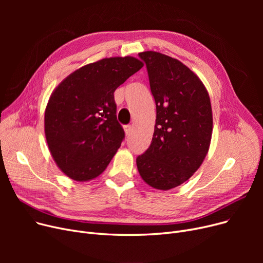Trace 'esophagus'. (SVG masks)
<instances>
[{
    "label": "esophagus",
    "instance_id": "34e87169",
    "mask_svg": "<svg viewBox=\"0 0 263 263\" xmlns=\"http://www.w3.org/2000/svg\"><path fill=\"white\" fill-rule=\"evenodd\" d=\"M124 132H126L127 136H129L132 132V127L131 126H124Z\"/></svg>",
    "mask_w": 263,
    "mask_h": 263
}]
</instances>
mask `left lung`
<instances>
[{
  "instance_id": "obj_1",
  "label": "left lung",
  "mask_w": 263,
  "mask_h": 263,
  "mask_svg": "<svg viewBox=\"0 0 263 263\" xmlns=\"http://www.w3.org/2000/svg\"><path fill=\"white\" fill-rule=\"evenodd\" d=\"M139 55L147 67L157 119L153 141L136 165L148 185L167 191L189 180L208 154L213 128L210 97L180 61L156 51Z\"/></svg>"
}]
</instances>
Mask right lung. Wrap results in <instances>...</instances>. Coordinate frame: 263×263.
I'll use <instances>...</instances> for the list:
<instances>
[{
    "label": "right lung",
    "instance_id": "right-lung-1",
    "mask_svg": "<svg viewBox=\"0 0 263 263\" xmlns=\"http://www.w3.org/2000/svg\"><path fill=\"white\" fill-rule=\"evenodd\" d=\"M144 66L132 57L108 58L79 68L53 90L45 134L53 160L76 181L101 175L124 137L114 91Z\"/></svg>",
    "mask_w": 263,
    "mask_h": 263
}]
</instances>
